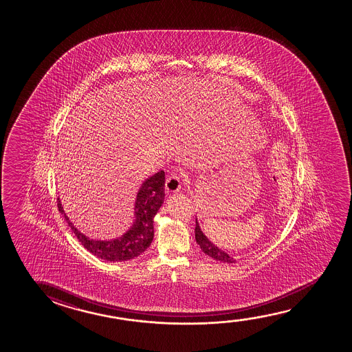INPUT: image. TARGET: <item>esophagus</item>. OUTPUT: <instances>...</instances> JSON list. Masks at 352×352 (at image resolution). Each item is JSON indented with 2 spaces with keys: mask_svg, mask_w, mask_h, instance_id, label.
Returning a JSON list of instances; mask_svg holds the SVG:
<instances>
[{
  "mask_svg": "<svg viewBox=\"0 0 352 352\" xmlns=\"http://www.w3.org/2000/svg\"><path fill=\"white\" fill-rule=\"evenodd\" d=\"M180 188H182V179L178 174L172 173L168 175V178L166 180V188L169 192H177Z\"/></svg>",
  "mask_w": 352,
  "mask_h": 352,
  "instance_id": "34e87169",
  "label": "esophagus"
}]
</instances>
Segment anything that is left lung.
<instances>
[{
    "label": "left lung",
    "instance_id": "obj_1",
    "mask_svg": "<svg viewBox=\"0 0 352 352\" xmlns=\"http://www.w3.org/2000/svg\"><path fill=\"white\" fill-rule=\"evenodd\" d=\"M195 238H196L198 245L202 249L206 255L210 256L214 260L220 261L223 263H234L236 262L233 257L226 254L225 251H222L221 249H219L217 246L214 245L212 241H209L207 236L203 234V232L201 231L199 225H198L197 219H196V227H195Z\"/></svg>",
    "mask_w": 352,
    "mask_h": 352
}]
</instances>
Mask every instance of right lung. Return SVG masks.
<instances>
[{"instance_id": "obj_1", "label": "right lung", "mask_w": 352, "mask_h": 352, "mask_svg": "<svg viewBox=\"0 0 352 352\" xmlns=\"http://www.w3.org/2000/svg\"><path fill=\"white\" fill-rule=\"evenodd\" d=\"M164 199V172L160 170L142 184L137 193L135 204V221L130 230L122 236L111 241H95L78 231L67 215L63 212V204L58 198V212L76 234L82 245L98 258L111 262L135 258L149 248L154 238V217Z\"/></svg>"}]
</instances>
